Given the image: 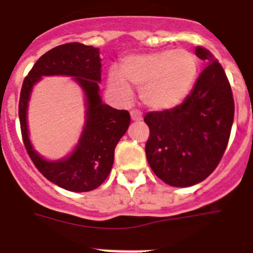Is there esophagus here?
I'll list each match as a JSON object with an SVG mask.
<instances>
[{
    "instance_id": "obj_1",
    "label": "esophagus",
    "mask_w": 253,
    "mask_h": 253,
    "mask_svg": "<svg viewBox=\"0 0 253 253\" xmlns=\"http://www.w3.org/2000/svg\"><path fill=\"white\" fill-rule=\"evenodd\" d=\"M129 114H131V119L133 121H141L142 120V114L138 110H132Z\"/></svg>"
}]
</instances>
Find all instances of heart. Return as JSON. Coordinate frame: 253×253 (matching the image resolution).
Here are the masks:
<instances>
[{
    "mask_svg": "<svg viewBox=\"0 0 253 253\" xmlns=\"http://www.w3.org/2000/svg\"><path fill=\"white\" fill-rule=\"evenodd\" d=\"M200 73L197 56L186 48H168L132 55L112 67L108 88L121 99H128L131 86L139 89L142 103L155 111H165L182 104L190 95Z\"/></svg>",
    "mask_w": 253,
    "mask_h": 253,
    "instance_id": "1",
    "label": "heart"
}]
</instances>
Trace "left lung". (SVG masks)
I'll return each instance as SVG.
<instances>
[{
  "label": "left lung",
  "instance_id": "obj_1",
  "mask_svg": "<svg viewBox=\"0 0 253 253\" xmlns=\"http://www.w3.org/2000/svg\"><path fill=\"white\" fill-rule=\"evenodd\" d=\"M207 61L190 95L165 111L148 112L145 155L154 174L174 187L206 180L220 162L234 121V99L223 67L213 53L196 47Z\"/></svg>",
  "mask_w": 253,
  "mask_h": 253
}]
</instances>
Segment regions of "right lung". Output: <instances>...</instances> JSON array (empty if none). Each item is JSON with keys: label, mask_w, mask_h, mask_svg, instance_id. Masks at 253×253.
<instances>
[{"label": "right lung", "mask_w": 253, "mask_h": 253, "mask_svg": "<svg viewBox=\"0 0 253 253\" xmlns=\"http://www.w3.org/2000/svg\"><path fill=\"white\" fill-rule=\"evenodd\" d=\"M98 47L79 42L51 48L33 66L23 82L19 98V121L25 149L40 172L52 183L72 192L95 190L106 180L114 164V152L131 122L128 111L103 103L99 83L101 58ZM47 75L72 77L84 95V125L78 144L68 156L45 160L29 138L27 109L34 85Z\"/></svg>", "instance_id": "obj_1"}]
</instances>
